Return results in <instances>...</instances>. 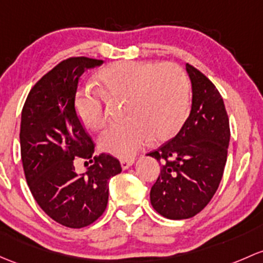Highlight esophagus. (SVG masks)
<instances>
[{
  "instance_id": "obj_1",
  "label": "esophagus",
  "mask_w": 263,
  "mask_h": 263,
  "mask_svg": "<svg viewBox=\"0 0 263 263\" xmlns=\"http://www.w3.org/2000/svg\"><path fill=\"white\" fill-rule=\"evenodd\" d=\"M134 162H135L134 159H122L121 160V166H122L123 170H126V168H128L132 164H134Z\"/></svg>"
}]
</instances>
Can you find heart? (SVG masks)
<instances>
[{"mask_svg": "<svg viewBox=\"0 0 263 263\" xmlns=\"http://www.w3.org/2000/svg\"><path fill=\"white\" fill-rule=\"evenodd\" d=\"M99 91L82 89L76 96L79 120L89 129L107 123L106 101L127 99V122L102 134L99 145L106 153L128 159L151 140L166 141L178 134L189 112V81L173 63L117 62L97 73Z\"/></svg>", "mask_w": 263, "mask_h": 263, "instance_id": "heart-1", "label": "heart"}]
</instances>
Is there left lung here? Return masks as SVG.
Returning <instances> with one entry per match:
<instances>
[{"label":"left lung","instance_id":"obj_1","mask_svg":"<svg viewBox=\"0 0 263 263\" xmlns=\"http://www.w3.org/2000/svg\"><path fill=\"white\" fill-rule=\"evenodd\" d=\"M192 82V110L181 129L150 156L161 162L151 187V205L167 219H187L203 211L222 180L227 162L229 120L215 85L186 64Z\"/></svg>","mask_w":263,"mask_h":263}]
</instances>
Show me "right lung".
I'll return each instance as SVG.
<instances>
[{
	"label": "right lung",
	"mask_w": 263,
	"mask_h": 263,
	"mask_svg": "<svg viewBox=\"0 0 263 263\" xmlns=\"http://www.w3.org/2000/svg\"><path fill=\"white\" fill-rule=\"evenodd\" d=\"M103 60H63L30 90L21 113L20 147L25 178L41 209L59 224L83 228L96 222L108 203V181L122 171L108 154L95 156V142L76 110L79 78ZM77 158L92 163L79 176Z\"/></svg>",
	"instance_id": "right-lung-1"
}]
</instances>
